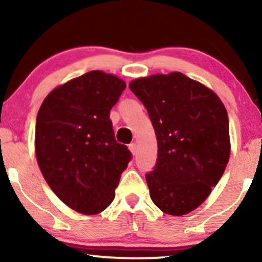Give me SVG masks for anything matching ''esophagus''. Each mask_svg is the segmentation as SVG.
<instances>
[{"label": "esophagus", "mask_w": 262, "mask_h": 262, "mask_svg": "<svg viewBox=\"0 0 262 262\" xmlns=\"http://www.w3.org/2000/svg\"><path fill=\"white\" fill-rule=\"evenodd\" d=\"M129 150H130L132 154L135 155V154H137V151H138V145L135 143L130 144V145H129Z\"/></svg>", "instance_id": "obj_1"}]
</instances>
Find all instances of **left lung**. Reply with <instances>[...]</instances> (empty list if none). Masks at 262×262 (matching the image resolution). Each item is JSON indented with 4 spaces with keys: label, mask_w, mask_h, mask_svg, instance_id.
I'll list each match as a JSON object with an SVG mask.
<instances>
[{
    "label": "left lung",
    "mask_w": 262,
    "mask_h": 262,
    "mask_svg": "<svg viewBox=\"0 0 262 262\" xmlns=\"http://www.w3.org/2000/svg\"><path fill=\"white\" fill-rule=\"evenodd\" d=\"M158 140L150 198L162 212L183 215L200 207L224 173L230 156L229 119L217 93L181 73L130 81Z\"/></svg>",
    "instance_id": "1"
}]
</instances>
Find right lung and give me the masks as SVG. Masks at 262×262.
Instances as JSON below:
<instances>
[{
	"label": "right lung",
	"instance_id": "add662e5",
	"mask_svg": "<svg viewBox=\"0 0 262 262\" xmlns=\"http://www.w3.org/2000/svg\"><path fill=\"white\" fill-rule=\"evenodd\" d=\"M125 87L116 75L93 70L55 87L39 108V169L54 193L82 214H98L112 203L130 160L110 119Z\"/></svg>",
	"mask_w": 262,
	"mask_h": 262
}]
</instances>
